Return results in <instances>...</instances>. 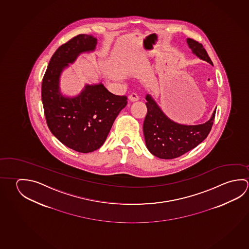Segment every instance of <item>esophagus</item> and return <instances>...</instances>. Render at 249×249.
I'll return each instance as SVG.
<instances>
[{"label": "esophagus", "instance_id": "obj_1", "mask_svg": "<svg viewBox=\"0 0 249 249\" xmlns=\"http://www.w3.org/2000/svg\"><path fill=\"white\" fill-rule=\"evenodd\" d=\"M128 99H129V101L134 102V101H137L139 100V96L135 92H132L129 97H128Z\"/></svg>", "mask_w": 249, "mask_h": 249}]
</instances>
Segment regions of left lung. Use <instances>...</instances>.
Masks as SVG:
<instances>
[{
  "label": "left lung",
  "instance_id": "obj_1",
  "mask_svg": "<svg viewBox=\"0 0 249 249\" xmlns=\"http://www.w3.org/2000/svg\"><path fill=\"white\" fill-rule=\"evenodd\" d=\"M187 44L196 57L213 65L203 44L192 38H187ZM146 101L148 111L143 123L145 142L149 152L161 159L177 158L195 148L207 137L213 125L216 110L208 122L187 126L168 118L149 94H147Z\"/></svg>",
  "mask_w": 249,
  "mask_h": 249
}]
</instances>
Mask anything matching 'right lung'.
Here are the masks:
<instances>
[{"label": "right lung", "mask_w": 249, "mask_h": 249, "mask_svg": "<svg viewBox=\"0 0 249 249\" xmlns=\"http://www.w3.org/2000/svg\"><path fill=\"white\" fill-rule=\"evenodd\" d=\"M97 39L79 34L62 44L49 62L42 81V102L49 129L62 143L75 151L92 152L105 142L114 120L126 107V96L110 92L100 83L87 85L74 98L59 91L62 71L80 53L92 52Z\"/></svg>", "instance_id": "1"}]
</instances>
